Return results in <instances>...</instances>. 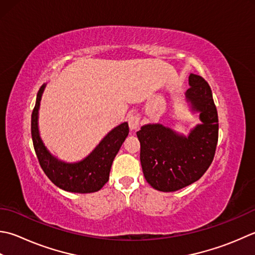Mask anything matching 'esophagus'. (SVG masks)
<instances>
[{"label": "esophagus", "mask_w": 255, "mask_h": 255, "mask_svg": "<svg viewBox=\"0 0 255 255\" xmlns=\"http://www.w3.org/2000/svg\"><path fill=\"white\" fill-rule=\"evenodd\" d=\"M128 125L131 130H136L140 125V116L138 114H132L128 117Z\"/></svg>", "instance_id": "1"}]
</instances>
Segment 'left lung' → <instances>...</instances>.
Returning <instances> with one entry per match:
<instances>
[{
	"label": "left lung",
	"instance_id": "8db88e82",
	"mask_svg": "<svg viewBox=\"0 0 255 255\" xmlns=\"http://www.w3.org/2000/svg\"><path fill=\"white\" fill-rule=\"evenodd\" d=\"M189 85L186 96L193 111L200 112L202 124L188 137L159 124L144 125L137 131L143 176L159 191H177L196 182L210 167L216 153L219 119L211 88L194 74L189 76Z\"/></svg>",
	"mask_w": 255,
	"mask_h": 255
}]
</instances>
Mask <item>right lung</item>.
I'll return each mask as SVG.
<instances>
[{"label":"right lung","instance_id":"1","mask_svg":"<svg viewBox=\"0 0 255 255\" xmlns=\"http://www.w3.org/2000/svg\"><path fill=\"white\" fill-rule=\"evenodd\" d=\"M44 87L43 85L37 93L31 121L33 146L41 168L55 186L65 191L91 193L101 190L108 181L114 159L128 136V124L124 123L113 129L84 160L76 163L59 161L45 148L38 133V108Z\"/></svg>","mask_w":255,"mask_h":255}]
</instances>
